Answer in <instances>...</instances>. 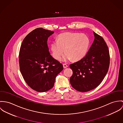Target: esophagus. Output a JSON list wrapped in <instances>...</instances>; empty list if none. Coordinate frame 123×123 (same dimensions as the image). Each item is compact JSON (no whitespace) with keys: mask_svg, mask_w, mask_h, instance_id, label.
<instances>
[{"mask_svg":"<svg viewBox=\"0 0 123 123\" xmlns=\"http://www.w3.org/2000/svg\"><path fill=\"white\" fill-rule=\"evenodd\" d=\"M68 67V66L67 64H63V68H67Z\"/></svg>","mask_w":123,"mask_h":123,"instance_id":"esophagus-1","label":"esophagus"}]
</instances>
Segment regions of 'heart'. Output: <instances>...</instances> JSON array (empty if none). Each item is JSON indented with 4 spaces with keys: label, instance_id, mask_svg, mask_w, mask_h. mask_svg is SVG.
Returning a JSON list of instances; mask_svg holds the SVG:
<instances>
[{
    "label": "heart",
    "instance_id": "obj_1",
    "mask_svg": "<svg viewBox=\"0 0 123 123\" xmlns=\"http://www.w3.org/2000/svg\"><path fill=\"white\" fill-rule=\"evenodd\" d=\"M90 44L87 36L76 32L60 34L58 41H53L50 45L53 57L59 60L65 53L64 60L78 61L82 58L87 53Z\"/></svg>",
    "mask_w": 123,
    "mask_h": 123
}]
</instances>
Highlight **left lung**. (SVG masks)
I'll return each mask as SVG.
<instances>
[{"label":"left lung","instance_id":"1","mask_svg":"<svg viewBox=\"0 0 123 123\" xmlns=\"http://www.w3.org/2000/svg\"><path fill=\"white\" fill-rule=\"evenodd\" d=\"M94 40L87 53L81 60L72 64L70 78L72 86L80 92L95 89L103 81L110 64L108 47L103 38L93 32Z\"/></svg>","mask_w":123,"mask_h":123}]
</instances>
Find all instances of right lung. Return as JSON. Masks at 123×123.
I'll use <instances>...</instances> for the list:
<instances>
[{"mask_svg":"<svg viewBox=\"0 0 123 123\" xmlns=\"http://www.w3.org/2000/svg\"><path fill=\"white\" fill-rule=\"evenodd\" d=\"M53 33L42 28L35 29L25 37L20 49L22 75L30 88L40 92L53 88L55 77L63 69V65L49 52L47 41Z\"/></svg>","mask_w":123,"mask_h":123,"instance_id":"add662e5","label":"right lung"}]
</instances>
